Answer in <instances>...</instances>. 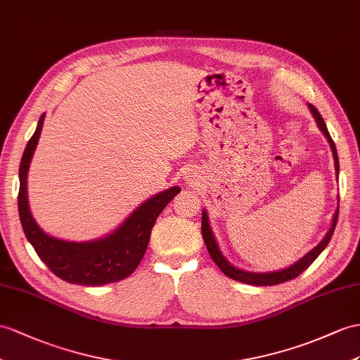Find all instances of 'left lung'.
<instances>
[{
  "instance_id": "8db88e82",
  "label": "left lung",
  "mask_w": 360,
  "mask_h": 360,
  "mask_svg": "<svg viewBox=\"0 0 360 360\" xmlns=\"http://www.w3.org/2000/svg\"><path fill=\"white\" fill-rule=\"evenodd\" d=\"M309 107L313 112L314 119H316L318 127L321 128L322 133L326 134V137L328 139V143L331 145V151H333V157H335V165H336V174H338L339 172V159H338L335 142H333V139H331L328 129H327L326 122H323L319 111L314 108L313 105H309ZM338 214H339V209L336 210L335 217H333V224L330 227L328 233L326 235V238H323L316 248H314L311 252L307 253V255L302 259L297 261L296 264H293L292 267L279 270V271H271V274H250V271H244V270H240V269L231 266L229 262L226 261V258L223 257V253L220 252V249H218V244L215 243L212 231H210V227H209L206 210H203V215H201V235H203V240H205V244H206L210 258L214 259L215 264L220 267V270L223 271L226 276L235 279V281H240V283H244V284H252V285H276V284L287 283V281H290V279H295L296 276H300L302 271L305 269H309L311 266V262L321 255V252L327 248L328 241L331 240V235H333V232H335V227H336V223H338Z\"/></svg>"
}]
</instances>
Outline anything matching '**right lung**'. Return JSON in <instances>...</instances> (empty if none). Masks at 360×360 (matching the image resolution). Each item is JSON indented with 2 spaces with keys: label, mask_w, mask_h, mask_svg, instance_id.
I'll use <instances>...</instances> for the list:
<instances>
[{
  "label": "right lung",
  "mask_w": 360,
  "mask_h": 360,
  "mask_svg": "<svg viewBox=\"0 0 360 360\" xmlns=\"http://www.w3.org/2000/svg\"><path fill=\"white\" fill-rule=\"evenodd\" d=\"M44 114L37 131L25 146L20 165L18 210L22 229L38 257L53 274L67 283L81 285H103L125 279L137 269L150 243L157 217L179 194L174 186L140 205L117 231L103 240L91 243H67L44 233L34 223L27 205V171L42 129Z\"/></svg>",
  "instance_id": "obj_1"
}]
</instances>
